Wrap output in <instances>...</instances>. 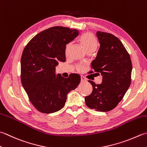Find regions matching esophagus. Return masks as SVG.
<instances>
[{"label":"esophagus","mask_w":147,"mask_h":147,"mask_svg":"<svg viewBox=\"0 0 147 147\" xmlns=\"http://www.w3.org/2000/svg\"><path fill=\"white\" fill-rule=\"evenodd\" d=\"M81 82H87V79H86V78L84 77L83 76H81Z\"/></svg>","instance_id":"34e87169"}]
</instances>
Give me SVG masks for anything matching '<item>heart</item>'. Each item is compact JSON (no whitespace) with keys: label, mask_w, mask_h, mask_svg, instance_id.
Instances as JSON below:
<instances>
[{"label":"heart","mask_w":147,"mask_h":147,"mask_svg":"<svg viewBox=\"0 0 147 147\" xmlns=\"http://www.w3.org/2000/svg\"><path fill=\"white\" fill-rule=\"evenodd\" d=\"M80 42L82 43V45L83 46L85 50L87 52L88 51H94L96 50L97 47H98V41H97L96 37L91 32H86L82 34L81 37H80ZM71 46V42L69 43L66 46V52L69 50V48ZM83 65L78 64L76 65V68L78 70L81 71L83 69Z\"/></svg>","instance_id":"1"}]
</instances>
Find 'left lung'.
<instances>
[{
    "label": "left lung",
    "instance_id": "1",
    "mask_svg": "<svg viewBox=\"0 0 147 147\" xmlns=\"http://www.w3.org/2000/svg\"><path fill=\"white\" fill-rule=\"evenodd\" d=\"M100 48L91 64L90 73L102 76L100 84L88 80L92 93L85 97L89 108L97 111L113 110L124 96L131 83L132 62L127 51L120 39L110 33L97 31Z\"/></svg>",
    "mask_w": 147,
    "mask_h": 147
}]
</instances>
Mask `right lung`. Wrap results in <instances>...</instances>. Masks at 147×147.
<instances>
[{"label":"right lung","mask_w":147,"mask_h":147,"mask_svg":"<svg viewBox=\"0 0 147 147\" xmlns=\"http://www.w3.org/2000/svg\"><path fill=\"white\" fill-rule=\"evenodd\" d=\"M78 35L76 29L56 26L43 30L26 45L21 58V82L39 111L51 113L64 107L67 94L81 81L78 74L67 78L55 75L59 61H65V46Z\"/></svg>","instance_id":"obj_1"}]
</instances>
